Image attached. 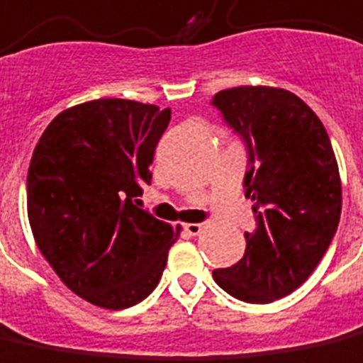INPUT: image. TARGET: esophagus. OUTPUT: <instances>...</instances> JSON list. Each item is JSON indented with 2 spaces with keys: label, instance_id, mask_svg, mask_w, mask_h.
<instances>
[{
  "label": "esophagus",
  "instance_id": "obj_1",
  "mask_svg": "<svg viewBox=\"0 0 363 363\" xmlns=\"http://www.w3.org/2000/svg\"><path fill=\"white\" fill-rule=\"evenodd\" d=\"M204 230V224H186L184 225V232L189 235H199Z\"/></svg>",
  "mask_w": 363,
  "mask_h": 363
}]
</instances>
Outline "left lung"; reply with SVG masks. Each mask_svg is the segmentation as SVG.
Returning a JSON list of instances; mask_svg holds the SVG:
<instances>
[{"instance_id": "obj_1", "label": "left lung", "mask_w": 363, "mask_h": 363, "mask_svg": "<svg viewBox=\"0 0 363 363\" xmlns=\"http://www.w3.org/2000/svg\"><path fill=\"white\" fill-rule=\"evenodd\" d=\"M210 104L245 145L255 216L242 259L212 277L228 295L267 305L301 287L330 247L342 210L336 157L323 121L293 92L240 86Z\"/></svg>"}]
</instances>
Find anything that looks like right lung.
<instances>
[{"label":"right lung","instance_id":"add662e5","mask_svg":"<svg viewBox=\"0 0 363 363\" xmlns=\"http://www.w3.org/2000/svg\"><path fill=\"white\" fill-rule=\"evenodd\" d=\"M171 110L102 98L58 113L27 174L35 242L72 293L120 311L153 293L179 230L139 208Z\"/></svg>","mask_w":363,"mask_h":363}]
</instances>
